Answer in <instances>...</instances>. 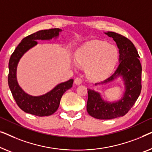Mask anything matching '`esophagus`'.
I'll use <instances>...</instances> for the list:
<instances>
[{
    "label": "esophagus",
    "mask_w": 152,
    "mask_h": 152,
    "mask_svg": "<svg viewBox=\"0 0 152 152\" xmlns=\"http://www.w3.org/2000/svg\"><path fill=\"white\" fill-rule=\"evenodd\" d=\"M74 83H75L76 85H80L81 83H82V80H81L80 78H76L75 80H74Z\"/></svg>",
    "instance_id": "obj_1"
}]
</instances>
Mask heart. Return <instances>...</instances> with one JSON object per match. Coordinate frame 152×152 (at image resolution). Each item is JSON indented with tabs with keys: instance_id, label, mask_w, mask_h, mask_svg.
<instances>
[{
	"instance_id": "heart-1",
	"label": "heart",
	"mask_w": 152,
	"mask_h": 152,
	"mask_svg": "<svg viewBox=\"0 0 152 152\" xmlns=\"http://www.w3.org/2000/svg\"><path fill=\"white\" fill-rule=\"evenodd\" d=\"M118 59L116 46L102 40H93L77 50L74 67L86 68V75L92 81H101L112 74Z\"/></svg>"
}]
</instances>
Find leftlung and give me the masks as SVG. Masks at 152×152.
Returning <instances> with one entry per match:
<instances>
[{"instance_id":"1","label":"left lung","mask_w":152,"mask_h":152,"mask_svg":"<svg viewBox=\"0 0 152 152\" xmlns=\"http://www.w3.org/2000/svg\"><path fill=\"white\" fill-rule=\"evenodd\" d=\"M104 34L116 42L119 52V65L112 76L95 85L108 84L121 78L125 86V91L121 98L111 102L104 100L98 91L87 89V111L94 118L109 120L125 116L138 99L142 87V67L137 50L129 39L112 31Z\"/></svg>"}]
</instances>
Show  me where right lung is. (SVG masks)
Returning <instances> with one entry per match:
<instances>
[{"label": "right lung", "mask_w": 152, "mask_h": 152, "mask_svg": "<svg viewBox=\"0 0 152 152\" xmlns=\"http://www.w3.org/2000/svg\"><path fill=\"white\" fill-rule=\"evenodd\" d=\"M62 29L58 28L40 30L23 38L10 57L8 85L18 106L27 114L38 116H50L58 108L63 94L72 88L74 80L59 83L50 91L40 96H31L25 92L17 80V67L23 56L38 44L37 40H50L58 38Z\"/></svg>", "instance_id": "right-lung-1"}]
</instances>
